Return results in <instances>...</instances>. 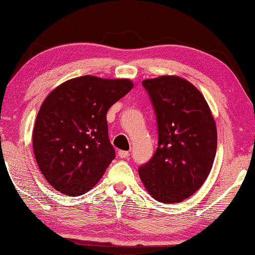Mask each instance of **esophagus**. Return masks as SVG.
<instances>
[{"label":"esophagus","instance_id":"34e87169","mask_svg":"<svg viewBox=\"0 0 255 255\" xmlns=\"http://www.w3.org/2000/svg\"><path fill=\"white\" fill-rule=\"evenodd\" d=\"M128 155H130V153L127 152V150H120L119 152V156L121 158H127V157H128Z\"/></svg>","mask_w":255,"mask_h":255}]
</instances>
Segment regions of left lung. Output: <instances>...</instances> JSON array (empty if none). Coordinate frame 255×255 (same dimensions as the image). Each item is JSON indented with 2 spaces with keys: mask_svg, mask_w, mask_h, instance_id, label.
<instances>
[{
  "mask_svg": "<svg viewBox=\"0 0 255 255\" xmlns=\"http://www.w3.org/2000/svg\"><path fill=\"white\" fill-rule=\"evenodd\" d=\"M156 115V152L139 167L148 193L178 204L200 189L212 170L217 147L216 124L207 101L194 85L177 76L142 82Z\"/></svg>",
  "mask_w": 255,
  "mask_h": 255,
  "instance_id": "obj_1",
  "label": "left lung"
}]
</instances>
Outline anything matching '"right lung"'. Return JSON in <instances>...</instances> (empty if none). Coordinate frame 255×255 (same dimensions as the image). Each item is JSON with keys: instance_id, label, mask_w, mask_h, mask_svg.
I'll use <instances>...</instances> for the list:
<instances>
[{"instance_id": "obj_1", "label": "right lung", "mask_w": 255, "mask_h": 255, "mask_svg": "<svg viewBox=\"0 0 255 255\" xmlns=\"http://www.w3.org/2000/svg\"><path fill=\"white\" fill-rule=\"evenodd\" d=\"M132 87L130 79L83 76L48 94L33 128V152L55 190L77 197L100 180L115 158L107 112Z\"/></svg>"}]
</instances>
